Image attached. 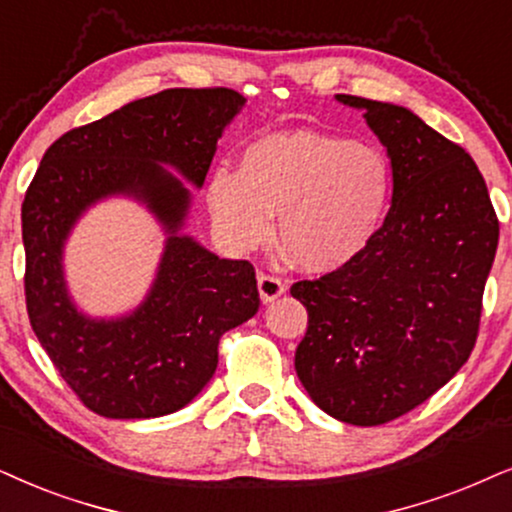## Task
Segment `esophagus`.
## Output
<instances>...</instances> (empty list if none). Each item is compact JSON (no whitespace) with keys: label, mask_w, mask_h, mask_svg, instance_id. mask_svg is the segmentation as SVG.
Instances as JSON below:
<instances>
[{"label":"esophagus","mask_w":512,"mask_h":512,"mask_svg":"<svg viewBox=\"0 0 512 512\" xmlns=\"http://www.w3.org/2000/svg\"><path fill=\"white\" fill-rule=\"evenodd\" d=\"M257 290H260L262 302L269 304V302H274L276 297H281L283 293H286V283L271 274H260L257 276Z\"/></svg>","instance_id":"1"}]
</instances>
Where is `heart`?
<instances>
[{
  "instance_id": "heart-1",
  "label": "heart",
  "mask_w": 512,
  "mask_h": 512,
  "mask_svg": "<svg viewBox=\"0 0 512 512\" xmlns=\"http://www.w3.org/2000/svg\"><path fill=\"white\" fill-rule=\"evenodd\" d=\"M392 174L378 148L335 134H269L241 155L238 170L219 165L208 205L236 250L267 243L274 231L297 267L328 274L364 252L390 200Z\"/></svg>"
}]
</instances>
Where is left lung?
I'll return each mask as SVG.
<instances>
[{"label": "left lung", "instance_id": "obj_1", "mask_svg": "<svg viewBox=\"0 0 512 512\" xmlns=\"http://www.w3.org/2000/svg\"><path fill=\"white\" fill-rule=\"evenodd\" d=\"M387 148L392 208L364 252L290 295L307 307L295 371L349 425L404 416L468 361L498 219L475 160L409 108L335 94Z\"/></svg>", "mask_w": 512, "mask_h": 512}]
</instances>
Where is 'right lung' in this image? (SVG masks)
<instances>
[{
    "label": "right lung",
    "instance_id": "right-lung-1",
    "mask_svg": "<svg viewBox=\"0 0 512 512\" xmlns=\"http://www.w3.org/2000/svg\"><path fill=\"white\" fill-rule=\"evenodd\" d=\"M234 89H165L63 134L44 153L23 200L25 304L37 340L87 409L106 418H158L210 383L219 338L260 309L255 269L222 260L181 234L217 141L241 113ZM113 195L141 202L168 234L145 302L118 320L76 309L62 274L69 231Z\"/></svg>",
    "mask_w": 512,
    "mask_h": 512
}]
</instances>
